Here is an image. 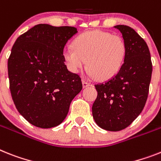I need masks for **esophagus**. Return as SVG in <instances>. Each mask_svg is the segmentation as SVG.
Segmentation results:
<instances>
[{
    "mask_svg": "<svg viewBox=\"0 0 161 161\" xmlns=\"http://www.w3.org/2000/svg\"><path fill=\"white\" fill-rule=\"evenodd\" d=\"M82 82H83V88H85V87H89V86H90V83H89L88 82H87L86 80H84V79H83V81H82Z\"/></svg>",
    "mask_w": 161,
    "mask_h": 161,
    "instance_id": "esophagus-1",
    "label": "esophagus"
}]
</instances>
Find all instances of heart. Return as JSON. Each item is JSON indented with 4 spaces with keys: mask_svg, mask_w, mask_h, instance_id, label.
<instances>
[{
    "mask_svg": "<svg viewBox=\"0 0 161 161\" xmlns=\"http://www.w3.org/2000/svg\"><path fill=\"white\" fill-rule=\"evenodd\" d=\"M74 48L63 51V59L70 72L77 74L86 66L89 74L100 80L115 75L124 63L126 45L119 36L110 32L89 31L78 36Z\"/></svg>",
    "mask_w": 161,
    "mask_h": 161,
    "instance_id": "heart-1",
    "label": "heart"
}]
</instances>
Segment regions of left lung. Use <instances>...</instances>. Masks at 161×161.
<instances>
[{
	"instance_id": "8db88e82",
	"label": "left lung",
	"mask_w": 161,
	"mask_h": 161,
	"mask_svg": "<svg viewBox=\"0 0 161 161\" xmlns=\"http://www.w3.org/2000/svg\"><path fill=\"white\" fill-rule=\"evenodd\" d=\"M126 45L119 71L105 83L96 84L97 97L92 116L100 128L120 131L129 126L142 111L149 92L152 73L149 48L134 29L116 25Z\"/></svg>"
}]
</instances>
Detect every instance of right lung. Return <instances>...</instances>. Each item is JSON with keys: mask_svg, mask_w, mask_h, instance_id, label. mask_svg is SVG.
<instances>
[{"mask_svg": "<svg viewBox=\"0 0 161 161\" xmlns=\"http://www.w3.org/2000/svg\"><path fill=\"white\" fill-rule=\"evenodd\" d=\"M78 32L74 27L35 25L17 38L8 60L12 99L31 124L50 129L65 119L83 84L64 64V46Z\"/></svg>", "mask_w": 161, "mask_h": 161, "instance_id": "right-lung-1", "label": "right lung"}]
</instances>
